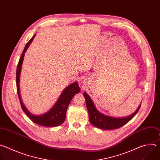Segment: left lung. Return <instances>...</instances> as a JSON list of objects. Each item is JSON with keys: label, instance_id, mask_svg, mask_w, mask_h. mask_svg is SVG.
<instances>
[{"label": "left lung", "instance_id": "1", "mask_svg": "<svg viewBox=\"0 0 160 160\" xmlns=\"http://www.w3.org/2000/svg\"><path fill=\"white\" fill-rule=\"evenodd\" d=\"M83 96L85 98L86 106L88 112V117L90 123L101 129L112 130L122 127L135 117L141 108L140 105L136 111L129 117L124 118H114L106 116L99 112L95 108L92 99L88 95L86 92H84Z\"/></svg>", "mask_w": 160, "mask_h": 160}]
</instances>
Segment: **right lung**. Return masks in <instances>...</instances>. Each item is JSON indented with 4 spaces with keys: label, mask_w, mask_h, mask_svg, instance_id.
<instances>
[{
    "label": "right lung",
    "mask_w": 160,
    "mask_h": 160,
    "mask_svg": "<svg viewBox=\"0 0 160 160\" xmlns=\"http://www.w3.org/2000/svg\"><path fill=\"white\" fill-rule=\"evenodd\" d=\"M35 35L28 42L25 47L22 51L21 56L19 58L16 70V87L17 92L18 94V98L20 101L21 106L22 109L26 113V115L29 117V118L33 121L34 123L44 126V127H57L62 124L66 118V113L67 109L69 106L73 97L75 94L78 93L80 90V87H78V82H75L68 87H67L61 94L59 99L58 100L53 108L49 110L46 113L43 114L40 116H35L31 114L28 109L25 108L23 103H22L19 93V76L21 70V66L23 61L25 53L27 51L30 44L33 41Z\"/></svg>",
    "instance_id": "right-lung-1"
}]
</instances>
